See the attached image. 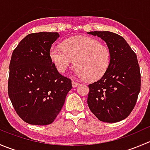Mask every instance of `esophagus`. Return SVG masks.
<instances>
[{
    "label": "esophagus",
    "mask_w": 150,
    "mask_h": 150,
    "mask_svg": "<svg viewBox=\"0 0 150 150\" xmlns=\"http://www.w3.org/2000/svg\"><path fill=\"white\" fill-rule=\"evenodd\" d=\"M72 86H73V87H76V86H79V83H78V82H76V81H72Z\"/></svg>",
    "instance_id": "obj_1"
}]
</instances>
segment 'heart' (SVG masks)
Returning <instances> with one entry per match:
<instances>
[{"mask_svg": "<svg viewBox=\"0 0 150 150\" xmlns=\"http://www.w3.org/2000/svg\"><path fill=\"white\" fill-rule=\"evenodd\" d=\"M48 54L57 70L62 73L66 72L75 61V74L88 81L100 79L110 62L108 47L88 37L67 39L62 43V47L51 46Z\"/></svg>", "mask_w": 150, "mask_h": 150, "instance_id": "obj_1", "label": "heart"}]
</instances>
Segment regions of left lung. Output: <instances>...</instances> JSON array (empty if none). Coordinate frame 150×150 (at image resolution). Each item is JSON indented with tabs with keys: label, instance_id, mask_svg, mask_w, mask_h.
Returning <instances> with one entry per match:
<instances>
[{
	"label": "left lung",
	"instance_id": "obj_1",
	"mask_svg": "<svg viewBox=\"0 0 150 150\" xmlns=\"http://www.w3.org/2000/svg\"><path fill=\"white\" fill-rule=\"evenodd\" d=\"M104 40L110 51L108 69L88 85L87 103L99 120L116 122L126 118L137 103L141 88L137 57L122 36L109 31L89 32Z\"/></svg>",
	"mask_w": 150,
	"mask_h": 150
}]
</instances>
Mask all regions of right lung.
Wrapping results in <instances>:
<instances>
[{"label": "right lung", "instance_id": "obj_1", "mask_svg": "<svg viewBox=\"0 0 150 150\" xmlns=\"http://www.w3.org/2000/svg\"><path fill=\"white\" fill-rule=\"evenodd\" d=\"M58 38V33H31L12 53L8 96L18 115L29 124L54 122L72 88L71 80L62 75L49 58L50 48Z\"/></svg>", "mask_w": 150, "mask_h": 150}]
</instances>
